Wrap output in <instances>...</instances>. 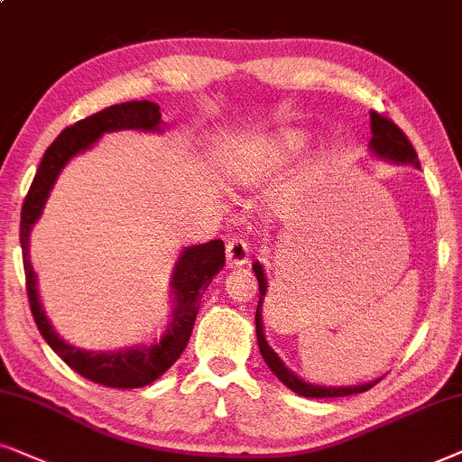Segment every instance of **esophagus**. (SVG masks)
Listing matches in <instances>:
<instances>
[{"label":"esophagus","mask_w":462,"mask_h":462,"mask_svg":"<svg viewBox=\"0 0 462 462\" xmlns=\"http://www.w3.org/2000/svg\"><path fill=\"white\" fill-rule=\"evenodd\" d=\"M247 260H249V247H247V243H245V238H230L226 245L227 266H232V268L245 266Z\"/></svg>","instance_id":"obj_1"}]
</instances>
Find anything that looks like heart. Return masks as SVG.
<instances>
[{
  "label": "heart",
  "instance_id": "obj_1",
  "mask_svg": "<svg viewBox=\"0 0 462 462\" xmlns=\"http://www.w3.org/2000/svg\"><path fill=\"white\" fill-rule=\"evenodd\" d=\"M309 143L310 137L306 131L281 128V131L257 139L247 152L232 158L227 173L241 186H260L285 171L289 164H293L309 150Z\"/></svg>",
  "mask_w": 462,
  "mask_h": 462
}]
</instances>
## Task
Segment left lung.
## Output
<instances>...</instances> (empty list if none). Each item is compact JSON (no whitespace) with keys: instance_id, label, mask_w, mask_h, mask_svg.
I'll return each mask as SVG.
<instances>
[{"instance_id":"obj_1","label":"left lung","mask_w":462,"mask_h":462,"mask_svg":"<svg viewBox=\"0 0 462 462\" xmlns=\"http://www.w3.org/2000/svg\"><path fill=\"white\" fill-rule=\"evenodd\" d=\"M370 128H372V139H370V152L374 156L380 160H386V162H395V164H411V167L420 169V162H418V156L414 152V147L405 137L402 128H399L395 122L384 118L376 112H370ZM254 273L257 276V282H260V302H257V310H255V334H257V346H260V353L266 361V365L270 367V372L274 374L276 378L281 380L287 389H291L293 393L302 397H310V399H325V397H346V395H355V393H365L367 389H372L378 380H372V383H364V384H353V386H323V384H312L306 383L293 374L289 367L282 364V359L274 353L273 346H270L266 336H263V323H262V304L263 298H266L268 291V281L266 274H263V266L260 262H254Z\"/></svg>"}]
</instances>
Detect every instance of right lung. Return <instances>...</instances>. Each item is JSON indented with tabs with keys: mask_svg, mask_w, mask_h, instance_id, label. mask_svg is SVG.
Wrapping results in <instances>:
<instances>
[{
	"mask_svg": "<svg viewBox=\"0 0 462 462\" xmlns=\"http://www.w3.org/2000/svg\"><path fill=\"white\" fill-rule=\"evenodd\" d=\"M162 114H160L156 103L152 101L120 103V106H112L103 109V112L92 114L88 118L76 122L73 126H67L52 141L44 158H42L40 169L33 177V183H31L21 213L24 279H27L29 306L40 334L44 336L48 346L73 372H78L79 376L88 378L97 384L112 386V389H139V386L152 384L153 380L162 376L180 359L189 336H192L202 293L207 291L208 282L215 279V274L226 263L224 243L208 241L181 249L175 262L173 276H171L173 312H171V321L164 334L160 336V340H153L152 344H145V346H128L120 350H84L65 342L59 336V331L52 328L51 319L46 317L38 291V276H35V270L29 260V236L33 226L42 217V211H44L48 196L52 192L54 181L59 180L60 171L67 167V162L73 156L90 150L106 133H162Z\"/></svg>",
	"mask_w": 462,
	"mask_h": 462,
	"instance_id": "obj_1",
	"label": "right lung"
}]
</instances>
